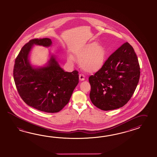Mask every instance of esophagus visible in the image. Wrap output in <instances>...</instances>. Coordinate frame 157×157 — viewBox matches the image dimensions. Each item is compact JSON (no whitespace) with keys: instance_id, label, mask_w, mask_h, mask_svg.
Listing matches in <instances>:
<instances>
[{"instance_id":"obj_1","label":"esophagus","mask_w":157,"mask_h":157,"mask_svg":"<svg viewBox=\"0 0 157 157\" xmlns=\"http://www.w3.org/2000/svg\"><path fill=\"white\" fill-rule=\"evenodd\" d=\"M79 80L81 81H85V77L84 75L83 74H79Z\"/></svg>"}]
</instances>
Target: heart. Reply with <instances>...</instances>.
<instances>
[{
	"mask_svg": "<svg viewBox=\"0 0 157 157\" xmlns=\"http://www.w3.org/2000/svg\"><path fill=\"white\" fill-rule=\"evenodd\" d=\"M78 59L81 60V66L85 71L94 72L102 67L105 52L104 48L97 43L87 44L76 53Z\"/></svg>",
	"mask_w": 157,
	"mask_h": 157,
	"instance_id": "b5f03b06",
	"label": "heart"
}]
</instances>
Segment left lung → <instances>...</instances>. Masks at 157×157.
I'll list each match as a JSON object with an SVG mask.
<instances>
[{"mask_svg": "<svg viewBox=\"0 0 157 157\" xmlns=\"http://www.w3.org/2000/svg\"><path fill=\"white\" fill-rule=\"evenodd\" d=\"M140 66L132 47L124 43L89 78L90 98L102 110L123 107L131 99L139 82Z\"/></svg>", "mask_w": 157, "mask_h": 157, "instance_id": "obj_1", "label": "left lung"}]
</instances>
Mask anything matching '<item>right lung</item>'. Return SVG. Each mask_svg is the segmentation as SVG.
<instances>
[{
    "mask_svg": "<svg viewBox=\"0 0 157 157\" xmlns=\"http://www.w3.org/2000/svg\"><path fill=\"white\" fill-rule=\"evenodd\" d=\"M49 38L33 39L21 48L15 60L13 75L17 92L29 106L46 113H58L67 104L79 82L78 71L65 72L54 56L48 65L34 68L29 60L34 44L49 47Z\"/></svg>",
    "mask_w": 157,
    "mask_h": 157,
    "instance_id": "right-lung-1",
    "label": "right lung"
}]
</instances>
